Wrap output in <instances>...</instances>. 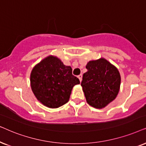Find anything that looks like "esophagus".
<instances>
[{"instance_id":"1","label":"esophagus","mask_w":146,"mask_h":146,"mask_svg":"<svg viewBox=\"0 0 146 146\" xmlns=\"http://www.w3.org/2000/svg\"><path fill=\"white\" fill-rule=\"evenodd\" d=\"M78 78H79V81H82V75L80 74L79 75H78Z\"/></svg>"}]
</instances>
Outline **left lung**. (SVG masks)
Listing matches in <instances>:
<instances>
[{"label": "left lung", "mask_w": 146, "mask_h": 146, "mask_svg": "<svg viewBox=\"0 0 146 146\" xmlns=\"http://www.w3.org/2000/svg\"><path fill=\"white\" fill-rule=\"evenodd\" d=\"M81 85L87 104L102 109L115 100L119 91L121 77L115 66L104 58L90 61Z\"/></svg>", "instance_id": "8db88e82"}]
</instances>
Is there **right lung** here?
Here are the masks:
<instances>
[{
  "label": "right lung",
  "instance_id": "obj_1",
  "mask_svg": "<svg viewBox=\"0 0 146 146\" xmlns=\"http://www.w3.org/2000/svg\"><path fill=\"white\" fill-rule=\"evenodd\" d=\"M31 86L36 99L49 108H59L69 100L73 87L79 79L70 66L59 58L48 56L35 66L31 73Z\"/></svg>",
  "mask_w": 146,
  "mask_h": 146
}]
</instances>
